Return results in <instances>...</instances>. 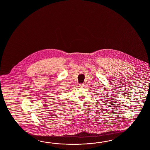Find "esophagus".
<instances>
[{"label": "esophagus", "instance_id": "34e87169", "mask_svg": "<svg viewBox=\"0 0 150 150\" xmlns=\"http://www.w3.org/2000/svg\"><path fill=\"white\" fill-rule=\"evenodd\" d=\"M79 87H84V84L83 83H80L79 85Z\"/></svg>", "mask_w": 150, "mask_h": 150}]
</instances>
